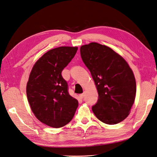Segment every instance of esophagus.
<instances>
[{
    "label": "esophagus",
    "instance_id": "obj_1",
    "mask_svg": "<svg viewBox=\"0 0 157 157\" xmlns=\"http://www.w3.org/2000/svg\"><path fill=\"white\" fill-rule=\"evenodd\" d=\"M84 94H80V95H79V98H80V99H83V98H84Z\"/></svg>",
    "mask_w": 157,
    "mask_h": 157
}]
</instances>
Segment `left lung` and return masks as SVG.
<instances>
[{
  "instance_id": "left-lung-1",
  "label": "left lung",
  "mask_w": 157,
  "mask_h": 157,
  "mask_svg": "<svg viewBox=\"0 0 157 157\" xmlns=\"http://www.w3.org/2000/svg\"><path fill=\"white\" fill-rule=\"evenodd\" d=\"M80 55L98 92V102L92 108L94 115L107 124L124 121L136 94L135 77L127 61L109 47L97 42L82 45Z\"/></svg>"
}]
</instances>
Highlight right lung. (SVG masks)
Segmentation results:
<instances>
[{
  "instance_id": "right-lung-1",
  "label": "right lung",
  "mask_w": 157,
  "mask_h": 157,
  "mask_svg": "<svg viewBox=\"0 0 157 157\" xmlns=\"http://www.w3.org/2000/svg\"><path fill=\"white\" fill-rule=\"evenodd\" d=\"M78 47L60 46L48 51L31 69L27 84L28 101L36 118L44 124L61 128L74 117L78 103L68 93L61 71L73 58Z\"/></svg>"
}]
</instances>
